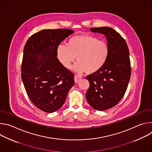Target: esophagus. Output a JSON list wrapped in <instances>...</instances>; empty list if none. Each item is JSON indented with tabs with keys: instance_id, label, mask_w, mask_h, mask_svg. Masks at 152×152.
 <instances>
[{
	"instance_id": "esophagus-1",
	"label": "esophagus",
	"mask_w": 152,
	"mask_h": 152,
	"mask_svg": "<svg viewBox=\"0 0 152 152\" xmlns=\"http://www.w3.org/2000/svg\"><path fill=\"white\" fill-rule=\"evenodd\" d=\"M81 79H82L81 76H80L79 75H76L75 76V83H78Z\"/></svg>"
}]
</instances>
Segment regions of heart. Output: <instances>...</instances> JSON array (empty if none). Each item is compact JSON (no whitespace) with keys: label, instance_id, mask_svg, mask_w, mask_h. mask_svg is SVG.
<instances>
[{"label":"heart","instance_id":"obj_1","mask_svg":"<svg viewBox=\"0 0 152 152\" xmlns=\"http://www.w3.org/2000/svg\"><path fill=\"white\" fill-rule=\"evenodd\" d=\"M110 53V46L106 42L86 34L72 37L66 46L61 44L56 49L57 58L65 68L70 69L76 57L77 62L73 70L87 74L99 72L106 63Z\"/></svg>","mask_w":152,"mask_h":152}]
</instances>
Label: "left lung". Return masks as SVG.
Returning a JSON list of instances; mask_svg holds the SVG:
<instances>
[{
    "label": "left lung",
    "mask_w": 152,
    "mask_h": 152,
    "mask_svg": "<svg viewBox=\"0 0 152 152\" xmlns=\"http://www.w3.org/2000/svg\"><path fill=\"white\" fill-rule=\"evenodd\" d=\"M93 32L104 35L110 53L104 66L86 77L90 82L86 98L97 111L115 106L122 99L131 77V67L127 43L119 33L109 27L90 28Z\"/></svg>",
    "instance_id": "left-lung-1"
}]
</instances>
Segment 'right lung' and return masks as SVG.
Here are the masks:
<instances>
[{
    "label": "right lung",
    "instance_id": "1",
    "mask_svg": "<svg viewBox=\"0 0 152 152\" xmlns=\"http://www.w3.org/2000/svg\"><path fill=\"white\" fill-rule=\"evenodd\" d=\"M73 33L68 29H44L31 36L24 47L21 79L31 101L44 112L61 108L75 84L74 74L56 56L58 45Z\"/></svg>",
    "mask_w": 152,
    "mask_h": 152
}]
</instances>
